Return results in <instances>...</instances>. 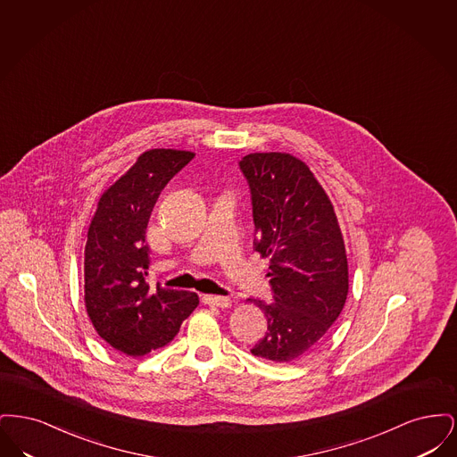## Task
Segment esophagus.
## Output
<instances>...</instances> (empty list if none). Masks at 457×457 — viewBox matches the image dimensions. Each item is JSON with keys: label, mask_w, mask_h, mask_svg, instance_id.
<instances>
[{"label": "esophagus", "mask_w": 457, "mask_h": 457, "mask_svg": "<svg viewBox=\"0 0 457 457\" xmlns=\"http://www.w3.org/2000/svg\"><path fill=\"white\" fill-rule=\"evenodd\" d=\"M204 303L211 304V306H218V308H229L233 304L231 298L226 296H214V295H205L204 296Z\"/></svg>", "instance_id": "1"}]
</instances>
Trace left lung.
<instances>
[{
  "instance_id": "left-lung-1",
  "label": "left lung",
  "mask_w": 457,
  "mask_h": 457,
  "mask_svg": "<svg viewBox=\"0 0 457 457\" xmlns=\"http://www.w3.org/2000/svg\"><path fill=\"white\" fill-rule=\"evenodd\" d=\"M248 179L257 239L270 261L274 303L250 300L267 319L252 353L293 363L317 348L348 298V257L330 198L302 159L253 153L239 161Z\"/></svg>"
}]
</instances>
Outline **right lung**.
<instances>
[{
	"mask_svg": "<svg viewBox=\"0 0 457 457\" xmlns=\"http://www.w3.org/2000/svg\"><path fill=\"white\" fill-rule=\"evenodd\" d=\"M195 154L151 149L97 202L84 252V302L96 332L127 356H144L171 343L198 296L147 283L145 229L168 181Z\"/></svg>",
	"mask_w": 457,
	"mask_h": 457,
	"instance_id": "add662e5",
	"label": "right lung"
}]
</instances>
